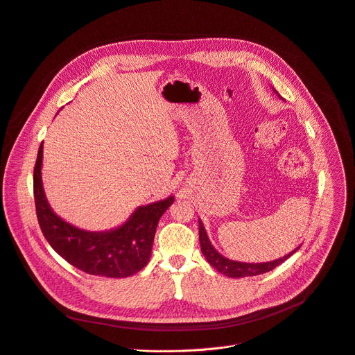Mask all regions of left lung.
Returning <instances> with one entry per match:
<instances>
[{
  "instance_id": "obj_1",
  "label": "left lung",
  "mask_w": 355,
  "mask_h": 355,
  "mask_svg": "<svg viewBox=\"0 0 355 355\" xmlns=\"http://www.w3.org/2000/svg\"><path fill=\"white\" fill-rule=\"evenodd\" d=\"M272 91L277 94L279 100H284L279 94L272 88ZM198 234H200V245H201V252L205 257L207 261L214 267L218 272L230 277V278H243V277H254V275H259L268 272L271 270H274L277 266H279L281 263H284L288 257H291L301 245H298L294 251H291L290 254L281 257L278 259H274V261H267V263H243V261H234V259H230L227 257H224L223 254H220L216 247L211 244L207 230L202 224L201 220H198Z\"/></svg>"
}]
</instances>
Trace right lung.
Here are the masks:
<instances>
[{"mask_svg":"<svg viewBox=\"0 0 355 355\" xmlns=\"http://www.w3.org/2000/svg\"><path fill=\"white\" fill-rule=\"evenodd\" d=\"M42 144L34 168V198L41 231L50 245L71 266L108 278H125L143 270L151 257L159 218L174 196L137 207L125 223L105 231H87L58 217L45 197Z\"/></svg>","mask_w":355,"mask_h":355,"instance_id":"1","label":"right lung"}]
</instances>
